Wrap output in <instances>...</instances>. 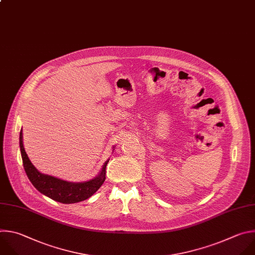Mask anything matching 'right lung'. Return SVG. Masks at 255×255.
I'll return each mask as SVG.
<instances>
[{
	"label": "right lung",
	"instance_id": "1",
	"mask_svg": "<svg viewBox=\"0 0 255 255\" xmlns=\"http://www.w3.org/2000/svg\"><path fill=\"white\" fill-rule=\"evenodd\" d=\"M20 150L25 172L33 186L43 195L63 204H72L88 199L106 181V168L110 159L106 161L101 171L93 179L85 182H69L43 174L35 168L25 150L22 129L20 131Z\"/></svg>",
	"mask_w": 255,
	"mask_h": 255
}]
</instances>
